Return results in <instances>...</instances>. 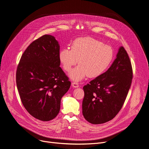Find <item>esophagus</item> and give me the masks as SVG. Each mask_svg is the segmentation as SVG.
I'll use <instances>...</instances> for the list:
<instances>
[{"label":"esophagus","instance_id":"esophagus-1","mask_svg":"<svg viewBox=\"0 0 149 149\" xmlns=\"http://www.w3.org/2000/svg\"><path fill=\"white\" fill-rule=\"evenodd\" d=\"M72 86L74 88H78V87H79V85H78V83L74 82V83H72Z\"/></svg>","mask_w":149,"mask_h":149}]
</instances>
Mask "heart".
Returning <instances> with one entry per match:
<instances>
[{"mask_svg": "<svg viewBox=\"0 0 149 149\" xmlns=\"http://www.w3.org/2000/svg\"><path fill=\"white\" fill-rule=\"evenodd\" d=\"M71 49H63L59 52V60L63 69L70 72L78 62L79 63L70 74L75 81H81L88 75L95 78L102 75L111 64L113 52L108 45L90 37L75 39Z\"/></svg>", "mask_w": 149, "mask_h": 149, "instance_id": "obj_1", "label": "heart"}]
</instances>
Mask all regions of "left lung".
Segmentation results:
<instances>
[{"instance_id": "1", "label": "left lung", "mask_w": 149, "mask_h": 149, "mask_svg": "<svg viewBox=\"0 0 149 149\" xmlns=\"http://www.w3.org/2000/svg\"><path fill=\"white\" fill-rule=\"evenodd\" d=\"M132 78L129 56L120 46L109 68L84 86L82 109L84 118L93 124L112 120L124 104Z\"/></svg>"}]
</instances>
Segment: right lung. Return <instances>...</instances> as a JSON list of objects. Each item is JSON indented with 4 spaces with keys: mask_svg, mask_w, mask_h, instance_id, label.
<instances>
[{
    "mask_svg": "<svg viewBox=\"0 0 149 149\" xmlns=\"http://www.w3.org/2000/svg\"><path fill=\"white\" fill-rule=\"evenodd\" d=\"M60 46L44 35L26 49L17 67L16 81L21 102L35 118L49 121L59 112L61 100L71 82L60 67Z\"/></svg>",
    "mask_w": 149,
    "mask_h": 149,
    "instance_id": "add662e5",
    "label": "right lung"
}]
</instances>
